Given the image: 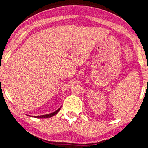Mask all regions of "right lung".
I'll return each mask as SVG.
<instances>
[{"label": "right lung", "instance_id": "1", "mask_svg": "<svg viewBox=\"0 0 148 148\" xmlns=\"http://www.w3.org/2000/svg\"><path fill=\"white\" fill-rule=\"evenodd\" d=\"M61 108V107H60ZM60 108H59L58 109L56 110L55 112H54L53 113H51V114H46V115H42V116H34V117H36V118H48V117H51L53 116H55V115H56L58 112L60 111ZM31 117H33V116H31Z\"/></svg>", "mask_w": 148, "mask_h": 148}]
</instances>
